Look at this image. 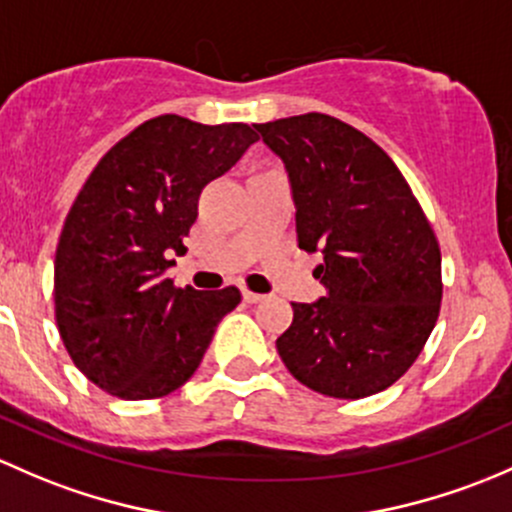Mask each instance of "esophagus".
I'll return each mask as SVG.
<instances>
[{"mask_svg": "<svg viewBox=\"0 0 512 512\" xmlns=\"http://www.w3.org/2000/svg\"><path fill=\"white\" fill-rule=\"evenodd\" d=\"M241 295H244L246 303H251V305H254V303H261V300H266V295L254 293V291H246V288H244V293H241Z\"/></svg>", "mask_w": 512, "mask_h": 512, "instance_id": "34e87169", "label": "esophagus"}]
</instances>
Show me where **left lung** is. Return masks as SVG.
Listing matches in <instances>:
<instances>
[{
    "label": "left lung",
    "mask_w": 512,
    "mask_h": 512,
    "mask_svg": "<svg viewBox=\"0 0 512 512\" xmlns=\"http://www.w3.org/2000/svg\"><path fill=\"white\" fill-rule=\"evenodd\" d=\"M286 165L300 249L320 251L325 286L293 303L276 340L288 372L313 392L362 399L392 387L424 350L441 308V251L392 157L323 113L256 125Z\"/></svg>",
    "instance_id": "8db88e82"
}]
</instances>
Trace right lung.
Here are the masks:
<instances>
[{
	"label": "right lung",
	"mask_w": 512,
	"mask_h": 512,
	"mask_svg": "<svg viewBox=\"0 0 512 512\" xmlns=\"http://www.w3.org/2000/svg\"><path fill=\"white\" fill-rule=\"evenodd\" d=\"M258 140L244 123L160 115L110 147L78 192L54 261L56 325L73 365L120 399L182 387L239 288H175L197 202Z\"/></svg>",
	"instance_id": "obj_1"
}]
</instances>
